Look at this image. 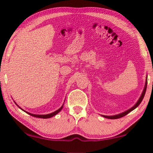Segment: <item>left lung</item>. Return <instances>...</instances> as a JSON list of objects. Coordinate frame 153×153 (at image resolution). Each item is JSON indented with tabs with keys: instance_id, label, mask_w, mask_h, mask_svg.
<instances>
[{
	"instance_id": "1",
	"label": "left lung",
	"mask_w": 153,
	"mask_h": 153,
	"mask_svg": "<svg viewBox=\"0 0 153 153\" xmlns=\"http://www.w3.org/2000/svg\"><path fill=\"white\" fill-rule=\"evenodd\" d=\"M147 76L146 78V81H145V87H144V89H143V93H142L141 96H140V99L137 101V103H135V104L131 108H129V109H128L127 111H125L122 112V113L121 114H116V115H113V116H105V115H102V117H105V118H107V119H119V118H121V117H124L125 115H127V114H129V112H131V111H133L134 109L137 107L142 102V101H143L144 96H145V92H146V89H147Z\"/></svg>"
}]
</instances>
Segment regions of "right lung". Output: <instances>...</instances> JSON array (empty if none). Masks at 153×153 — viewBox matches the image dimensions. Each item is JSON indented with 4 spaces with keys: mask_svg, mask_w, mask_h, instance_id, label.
<instances>
[{
    "mask_svg": "<svg viewBox=\"0 0 153 153\" xmlns=\"http://www.w3.org/2000/svg\"><path fill=\"white\" fill-rule=\"evenodd\" d=\"M15 103H16V102H15ZM16 105H17V104H16ZM17 106H18V105H17ZM62 107H63V105H62V106L60 107V108H59V109H57V111H55L52 112V113L48 114H44V115H39V114H31V113H29V112H27V111H26L23 110L22 108H21V107H19V108H20L21 109H22V110L24 111H25L26 113H27L28 114H29V115L32 116V117H37V118H42V119H48V118H51V117H54V116H55L56 114H58L59 112L61 110H62Z\"/></svg>",
    "mask_w": 153,
    "mask_h": 153,
    "instance_id": "add662e5",
    "label": "right lung"
}]
</instances>
